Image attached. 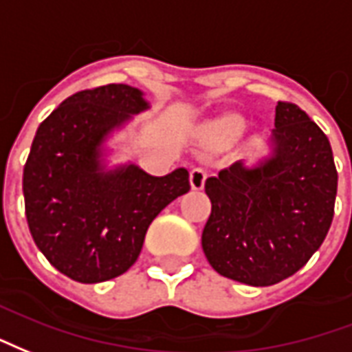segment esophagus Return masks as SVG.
<instances>
[{"instance_id": "obj_1", "label": "esophagus", "mask_w": 352, "mask_h": 352, "mask_svg": "<svg viewBox=\"0 0 352 352\" xmlns=\"http://www.w3.org/2000/svg\"><path fill=\"white\" fill-rule=\"evenodd\" d=\"M208 178V173L206 168H202V166H197L191 170L189 174V179H191V187H193L195 191H201L202 187H204V182Z\"/></svg>"}]
</instances>
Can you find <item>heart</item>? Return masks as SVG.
<instances>
[{
	"mask_svg": "<svg viewBox=\"0 0 352 352\" xmlns=\"http://www.w3.org/2000/svg\"><path fill=\"white\" fill-rule=\"evenodd\" d=\"M243 129L242 118L238 116H227L219 120L217 123H214L212 127V135H214L217 140H230V138L238 137Z\"/></svg>",
	"mask_w": 352,
	"mask_h": 352,
	"instance_id": "1",
	"label": "heart"
}]
</instances>
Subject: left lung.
I'll list each match as a JSON object with an SVG mask.
<instances>
[{
	"instance_id": "left-lung-1",
	"label": "left lung",
	"mask_w": 352,
	"mask_h": 352,
	"mask_svg": "<svg viewBox=\"0 0 352 352\" xmlns=\"http://www.w3.org/2000/svg\"><path fill=\"white\" fill-rule=\"evenodd\" d=\"M274 153L253 168L236 161L204 184L212 214L202 250L217 274L268 287L304 266L334 217L338 170L327 135L294 102L279 101Z\"/></svg>"
}]
</instances>
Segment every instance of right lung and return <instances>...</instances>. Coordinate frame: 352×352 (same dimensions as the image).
Wrapping results in <instances>:
<instances>
[{
	"label": "right lung",
	"instance_id": "add662e5",
	"mask_svg": "<svg viewBox=\"0 0 352 352\" xmlns=\"http://www.w3.org/2000/svg\"><path fill=\"white\" fill-rule=\"evenodd\" d=\"M146 109L142 91L127 84L84 89L61 102L33 138L22 179L28 227L48 263L78 283L129 270L150 223L191 189L186 168L161 178L135 165L102 173L104 138Z\"/></svg>",
	"mask_w": 352,
	"mask_h": 352
}]
</instances>
